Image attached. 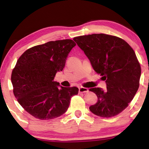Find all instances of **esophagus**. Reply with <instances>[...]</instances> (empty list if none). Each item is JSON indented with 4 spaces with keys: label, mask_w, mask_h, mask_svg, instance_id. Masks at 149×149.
<instances>
[{
    "label": "esophagus",
    "mask_w": 149,
    "mask_h": 149,
    "mask_svg": "<svg viewBox=\"0 0 149 149\" xmlns=\"http://www.w3.org/2000/svg\"><path fill=\"white\" fill-rule=\"evenodd\" d=\"M79 91L80 93H86V92H88L89 89H87V88H85V87H79Z\"/></svg>",
    "instance_id": "esophagus-1"
}]
</instances>
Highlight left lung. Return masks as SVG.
I'll return each mask as SVG.
<instances>
[{
    "mask_svg": "<svg viewBox=\"0 0 149 149\" xmlns=\"http://www.w3.org/2000/svg\"><path fill=\"white\" fill-rule=\"evenodd\" d=\"M73 40L107 83L106 91L100 87L89 89L97 97L89 110L102 117L117 115L128 107L139 87L141 68L133 49L122 38L105 34L80 36Z\"/></svg>",
    "mask_w": 149,
    "mask_h": 149,
    "instance_id": "obj_1",
    "label": "left lung"
}]
</instances>
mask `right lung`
I'll return each instance as SVG.
<instances>
[{
  "label": "right lung",
  "instance_id": "1",
  "mask_svg": "<svg viewBox=\"0 0 149 149\" xmlns=\"http://www.w3.org/2000/svg\"><path fill=\"white\" fill-rule=\"evenodd\" d=\"M76 43L71 39L49 41L26 50L11 74L13 93L26 111L40 120L57 118L66 113L76 87L58 88L54 81L62 71L67 56Z\"/></svg>",
  "mask_w": 149,
  "mask_h": 149
}]
</instances>
